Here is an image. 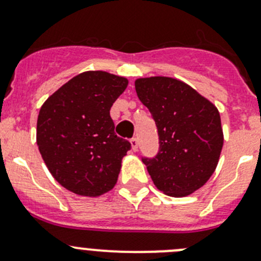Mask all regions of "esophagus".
<instances>
[{"label":"esophagus","mask_w":261,"mask_h":261,"mask_svg":"<svg viewBox=\"0 0 261 261\" xmlns=\"http://www.w3.org/2000/svg\"><path fill=\"white\" fill-rule=\"evenodd\" d=\"M130 143H131V147H133L134 151H136V150H138V146H139L138 139L133 138V139H131V140H130Z\"/></svg>","instance_id":"34e87169"}]
</instances>
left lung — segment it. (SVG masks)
Instances as JSON below:
<instances>
[{"mask_svg":"<svg viewBox=\"0 0 261 261\" xmlns=\"http://www.w3.org/2000/svg\"><path fill=\"white\" fill-rule=\"evenodd\" d=\"M135 89L158 128L159 151L143 156L155 187L172 197L193 193L213 174L222 150L218 110L174 78H140Z\"/></svg>","mask_w":261,"mask_h":261,"instance_id":"1","label":"left lung"}]
</instances>
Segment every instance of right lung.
Segmentation results:
<instances>
[{
  "mask_svg": "<svg viewBox=\"0 0 261 261\" xmlns=\"http://www.w3.org/2000/svg\"><path fill=\"white\" fill-rule=\"evenodd\" d=\"M127 83L102 70L84 72L41 106L39 151L55 180L68 191L97 197L114 188L131 144L115 134L110 110Z\"/></svg>",
  "mask_w": 261,
  "mask_h": 261,
  "instance_id": "add662e5",
  "label": "right lung"
}]
</instances>
